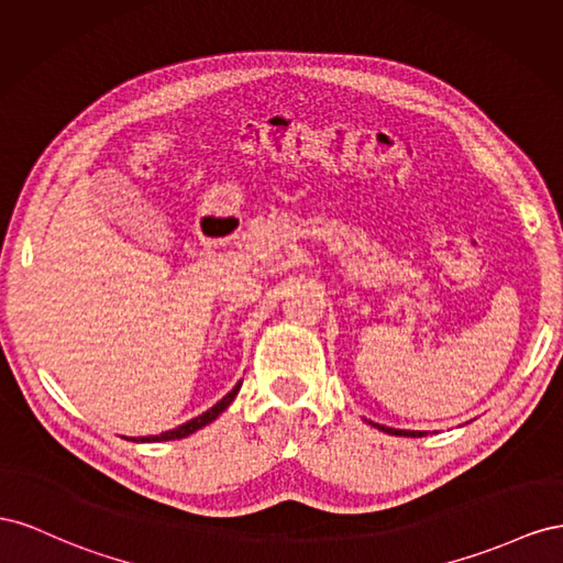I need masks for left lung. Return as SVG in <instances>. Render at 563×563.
<instances>
[{"mask_svg": "<svg viewBox=\"0 0 563 563\" xmlns=\"http://www.w3.org/2000/svg\"><path fill=\"white\" fill-rule=\"evenodd\" d=\"M373 427H377L379 431L384 433H391V437H410V439H417V437H427V431H410V429H394V427H384V424H375L371 422Z\"/></svg>", "mask_w": 563, "mask_h": 563, "instance_id": "1", "label": "left lung"}]
</instances>
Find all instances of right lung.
<instances>
[{"label": "right lung", "mask_w": 563, "mask_h": 563, "mask_svg": "<svg viewBox=\"0 0 563 563\" xmlns=\"http://www.w3.org/2000/svg\"><path fill=\"white\" fill-rule=\"evenodd\" d=\"M240 384H243V382H238L235 387L219 400V404H214L210 410H205L202 415L192 417L190 422L179 424V427H174V429H169V431L157 433V437H139V439H136V437H132L130 441H134V443H159V441H174V439H186V437H190V433H196L198 429H202V427H207L210 422H214L217 417L233 404V398H235V396H238V391H240Z\"/></svg>", "instance_id": "add662e5"}]
</instances>
